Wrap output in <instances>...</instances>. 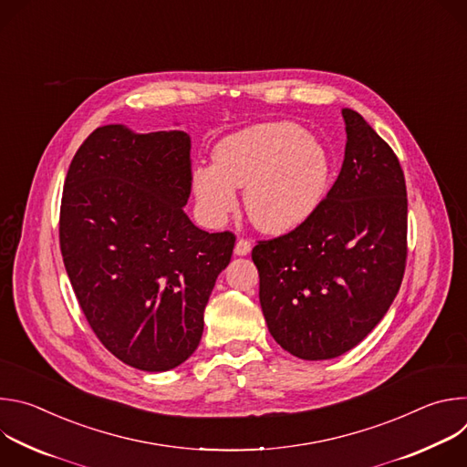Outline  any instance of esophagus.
Wrapping results in <instances>:
<instances>
[{"label":"esophagus","mask_w":467,"mask_h":467,"mask_svg":"<svg viewBox=\"0 0 467 467\" xmlns=\"http://www.w3.org/2000/svg\"><path fill=\"white\" fill-rule=\"evenodd\" d=\"M249 251H251V242L245 240V238H240V240L236 242V245H234V253H236L238 256H244V254H247Z\"/></svg>","instance_id":"34e87169"}]
</instances>
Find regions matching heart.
Instances as JSON below:
<instances>
[{
  "label": "heart",
  "instance_id": "obj_1",
  "mask_svg": "<svg viewBox=\"0 0 467 467\" xmlns=\"http://www.w3.org/2000/svg\"><path fill=\"white\" fill-rule=\"evenodd\" d=\"M193 192L213 222L231 214L245 190L249 220L264 233L285 234L305 223L332 182V157L323 142L292 121L242 129L214 150V164L192 175Z\"/></svg>",
  "mask_w": 467,
  "mask_h": 467
}]
</instances>
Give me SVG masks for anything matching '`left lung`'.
Instances as JSON below:
<instances>
[{
  "mask_svg": "<svg viewBox=\"0 0 467 467\" xmlns=\"http://www.w3.org/2000/svg\"><path fill=\"white\" fill-rule=\"evenodd\" d=\"M346 157L319 209L299 227L258 240L251 258L275 342L303 360L358 346L384 317L407 265V184L393 150L355 110Z\"/></svg>",
  "mask_w": 467,
  "mask_h": 467,
  "instance_id": "1",
  "label": "left lung"
}]
</instances>
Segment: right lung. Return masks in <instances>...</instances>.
<instances>
[{"label": "right lung", "mask_w": 467, "mask_h": 467, "mask_svg": "<svg viewBox=\"0 0 467 467\" xmlns=\"http://www.w3.org/2000/svg\"><path fill=\"white\" fill-rule=\"evenodd\" d=\"M184 130L98 127L64 181L58 240L66 274L99 342L123 364L168 371L203 335V312L236 236L197 229Z\"/></svg>", "instance_id": "obj_1"}]
</instances>
